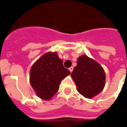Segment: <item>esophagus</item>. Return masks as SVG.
<instances>
[{
    "instance_id": "obj_1",
    "label": "esophagus",
    "mask_w": 127,
    "mask_h": 127,
    "mask_svg": "<svg viewBox=\"0 0 127 127\" xmlns=\"http://www.w3.org/2000/svg\"><path fill=\"white\" fill-rule=\"evenodd\" d=\"M73 69H74V68H73V66H71V67H70L69 68V70L70 72H72V70H73Z\"/></svg>"
}]
</instances>
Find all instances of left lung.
<instances>
[{
  "label": "left lung",
  "instance_id": "left-lung-1",
  "mask_svg": "<svg viewBox=\"0 0 127 127\" xmlns=\"http://www.w3.org/2000/svg\"><path fill=\"white\" fill-rule=\"evenodd\" d=\"M71 76L78 92L86 98H92L103 90L105 83L104 70L97 62L86 55L78 59Z\"/></svg>",
  "mask_w": 127,
  "mask_h": 127
}]
</instances>
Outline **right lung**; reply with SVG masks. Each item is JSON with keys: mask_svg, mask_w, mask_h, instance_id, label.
Wrapping results in <instances>:
<instances>
[{"mask_svg": "<svg viewBox=\"0 0 127 127\" xmlns=\"http://www.w3.org/2000/svg\"><path fill=\"white\" fill-rule=\"evenodd\" d=\"M70 74L56 52L47 53L31 68L30 84L37 96L49 100L58 92L62 80Z\"/></svg>", "mask_w": 127, "mask_h": 127, "instance_id": "1", "label": "right lung"}]
</instances>
